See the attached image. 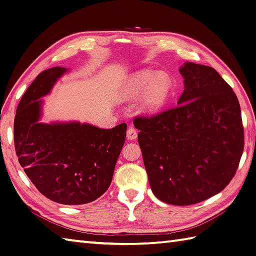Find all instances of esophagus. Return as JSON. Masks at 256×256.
<instances>
[{"label":"esophagus","instance_id":"obj_1","mask_svg":"<svg viewBox=\"0 0 256 256\" xmlns=\"http://www.w3.org/2000/svg\"><path fill=\"white\" fill-rule=\"evenodd\" d=\"M137 134H138V132L132 126H130L128 128V130H127V138H128V140H134L136 138H137Z\"/></svg>","mask_w":256,"mask_h":256}]
</instances>
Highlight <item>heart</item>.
Wrapping results in <instances>:
<instances>
[{
  "label": "heart",
  "mask_w": 256,
  "mask_h": 256,
  "mask_svg": "<svg viewBox=\"0 0 256 256\" xmlns=\"http://www.w3.org/2000/svg\"><path fill=\"white\" fill-rule=\"evenodd\" d=\"M172 80L166 72L140 70L129 78L120 92L124 100L141 96L138 108L144 114H156L162 108L171 95Z\"/></svg>",
  "instance_id": "obj_1"
}]
</instances>
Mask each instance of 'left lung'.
Returning <instances> with one entry per match:
<instances>
[{"mask_svg": "<svg viewBox=\"0 0 256 256\" xmlns=\"http://www.w3.org/2000/svg\"><path fill=\"white\" fill-rule=\"evenodd\" d=\"M179 72L184 90L178 106L137 117L134 124L154 194L168 204L191 206L230 184L244 130L238 97L214 68L186 62Z\"/></svg>", "mask_w": 256, "mask_h": 256, "instance_id": "1", "label": "left lung"}]
</instances>
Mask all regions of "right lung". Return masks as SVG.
<instances>
[{
    "label": "right lung",
    "instance_id": "add662e5",
    "mask_svg": "<svg viewBox=\"0 0 256 256\" xmlns=\"http://www.w3.org/2000/svg\"><path fill=\"white\" fill-rule=\"evenodd\" d=\"M66 72L52 67L30 85L15 114L14 144L20 166L42 194L78 206L95 201L110 186L127 124L100 129L80 122H40V98Z\"/></svg>",
    "mask_w": 256,
    "mask_h": 256
}]
</instances>
